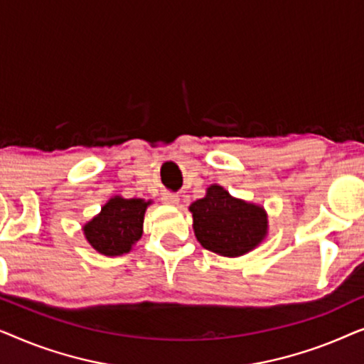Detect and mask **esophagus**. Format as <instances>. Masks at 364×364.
<instances>
[{
  "instance_id": "esophagus-1",
  "label": "esophagus",
  "mask_w": 364,
  "mask_h": 364,
  "mask_svg": "<svg viewBox=\"0 0 364 364\" xmlns=\"http://www.w3.org/2000/svg\"><path fill=\"white\" fill-rule=\"evenodd\" d=\"M178 200H181V198H178L177 193H164L162 196V202L168 203V205H177Z\"/></svg>"
}]
</instances>
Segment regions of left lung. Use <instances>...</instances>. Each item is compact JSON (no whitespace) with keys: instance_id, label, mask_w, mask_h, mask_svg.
<instances>
[{"instance_id":"8db88e82","label":"left lung","mask_w":364,"mask_h":364,"mask_svg":"<svg viewBox=\"0 0 364 364\" xmlns=\"http://www.w3.org/2000/svg\"><path fill=\"white\" fill-rule=\"evenodd\" d=\"M193 232L200 245L222 257H242L265 240L268 218L265 208L235 198L213 183L203 198L188 207Z\"/></svg>"}]
</instances>
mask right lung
<instances>
[{
  "label": "right lung",
  "mask_w": 364,
  "mask_h": 364,
  "mask_svg": "<svg viewBox=\"0 0 364 364\" xmlns=\"http://www.w3.org/2000/svg\"><path fill=\"white\" fill-rule=\"evenodd\" d=\"M151 203L144 198L114 196L101 212L82 227L89 245L106 257H119L131 252L134 243L142 237L144 213Z\"/></svg>",
  "instance_id": "right-lung-1"
}]
</instances>
